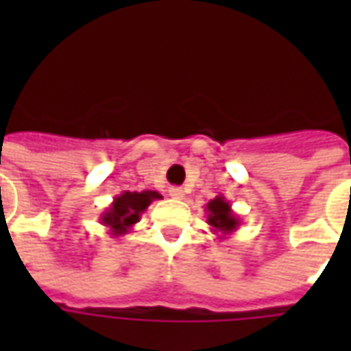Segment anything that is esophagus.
Returning a JSON list of instances; mask_svg holds the SVG:
<instances>
[{
    "label": "esophagus",
    "instance_id": "1",
    "mask_svg": "<svg viewBox=\"0 0 351 351\" xmlns=\"http://www.w3.org/2000/svg\"><path fill=\"white\" fill-rule=\"evenodd\" d=\"M169 195L173 199H184L186 197V193H184L182 188H178V186H173V188H169Z\"/></svg>",
    "mask_w": 351,
    "mask_h": 351
}]
</instances>
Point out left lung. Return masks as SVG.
I'll return each mask as SVG.
<instances>
[{
    "label": "left lung",
    "instance_id": "8db88e82",
    "mask_svg": "<svg viewBox=\"0 0 351 351\" xmlns=\"http://www.w3.org/2000/svg\"><path fill=\"white\" fill-rule=\"evenodd\" d=\"M206 223L210 226L213 233H220V239H226L231 233H235L241 226V218L233 213L231 203L223 195L214 197L205 206Z\"/></svg>",
    "mask_w": 351,
    "mask_h": 351
}]
</instances>
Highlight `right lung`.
I'll list each match as a JSON object with an SVG mask.
<instances>
[{
	"label": "right lung",
	"mask_w": 351,
	"mask_h": 351,
	"mask_svg": "<svg viewBox=\"0 0 351 351\" xmlns=\"http://www.w3.org/2000/svg\"><path fill=\"white\" fill-rule=\"evenodd\" d=\"M156 199H161V195L154 190L123 191L116 195L114 201L105 208V213H101L99 221L110 231L112 237L125 235Z\"/></svg>",
	"instance_id": "obj_1"
}]
</instances>
